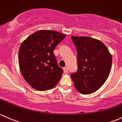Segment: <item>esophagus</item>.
Wrapping results in <instances>:
<instances>
[{"mask_svg": "<svg viewBox=\"0 0 122 122\" xmlns=\"http://www.w3.org/2000/svg\"><path fill=\"white\" fill-rule=\"evenodd\" d=\"M63 71L65 73H67V71H68V69H67V67H64Z\"/></svg>", "mask_w": 122, "mask_h": 122, "instance_id": "34e87169", "label": "esophagus"}]
</instances>
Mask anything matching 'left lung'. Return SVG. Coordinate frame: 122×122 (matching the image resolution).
Returning a JSON list of instances; mask_svg holds the SVG:
<instances>
[{
	"instance_id": "8db88e82",
	"label": "left lung",
	"mask_w": 122,
	"mask_h": 122,
	"mask_svg": "<svg viewBox=\"0 0 122 122\" xmlns=\"http://www.w3.org/2000/svg\"><path fill=\"white\" fill-rule=\"evenodd\" d=\"M77 51V70L71 74L75 88L88 95L105 83L110 74L112 57L101 41L86 36H71Z\"/></svg>"
}]
</instances>
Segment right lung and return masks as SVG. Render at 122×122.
<instances>
[{
	"instance_id": "add662e5",
	"label": "right lung",
	"mask_w": 122,
	"mask_h": 122,
	"mask_svg": "<svg viewBox=\"0 0 122 122\" xmlns=\"http://www.w3.org/2000/svg\"><path fill=\"white\" fill-rule=\"evenodd\" d=\"M65 37L56 31L41 30L22 43L19 51L20 70L33 88L50 90L59 81L63 70L57 65L53 51Z\"/></svg>"
}]
</instances>
